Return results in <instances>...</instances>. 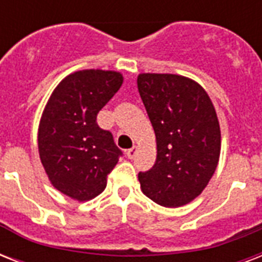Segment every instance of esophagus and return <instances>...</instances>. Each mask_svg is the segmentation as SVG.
<instances>
[{
	"label": "esophagus",
	"instance_id": "1",
	"mask_svg": "<svg viewBox=\"0 0 262 262\" xmlns=\"http://www.w3.org/2000/svg\"><path fill=\"white\" fill-rule=\"evenodd\" d=\"M137 152H139V147L133 145L130 149H127V151H126V156L129 158V159H135L136 155H137Z\"/></svg>",
	"mask_w": 262,
	"mask_h": 262
}]
</instances>
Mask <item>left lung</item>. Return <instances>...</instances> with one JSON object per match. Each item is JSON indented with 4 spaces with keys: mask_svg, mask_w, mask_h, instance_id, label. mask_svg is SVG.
I'll return each mask as SVG.
<instances>
[{
    "mask_svg": "<svg viewBox=\"0 0 262 262\" xmlns=\"http://www.w3.org/2000/svg\"><path fill=\"white\" fill-rule=\"evenodd\" d=\"M137 88L156 136V162L139 174L141 190L162 207L186 205L203 193L219 163L215 106L186 76L140 73Z\"/></svg>",
    "mask_w": 262,
    "mask_h": 262,
    "instance_id": "1",
    "label": "left lung"
}]
</instances>
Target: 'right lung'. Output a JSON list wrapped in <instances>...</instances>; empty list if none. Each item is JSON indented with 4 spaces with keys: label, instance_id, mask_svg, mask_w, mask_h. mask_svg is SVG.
Returning a JSON list of instances; mask_svg holds the SVG:
<instances>
[{
    "label": "right lung",
    "instance_id": "1",
    "mask_svg": "<svg viewBox=\"0 0 262 262\" xmlns=\"http://www.w3.org/2000/svg\"><path fill=\"white\" fill-rule=\"evenodd\" d=\"M123 83L121 72H73L51 92L38 127V151L47 178L62 194L83 203L99 195L122 152L96 115Z\"/></svg>",
    "mask_w": 262,
    "mask_h": 262
}]
</instances>
